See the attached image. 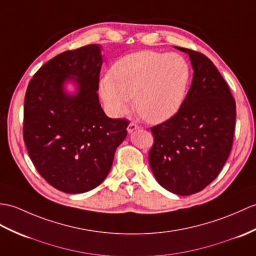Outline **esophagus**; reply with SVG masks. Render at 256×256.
<instances>
[{"label":"esophagus","instance_id":"1","mask_svg":"<svg viewBox=\"0 0 256 256\" xmlns=\"http://www.w3.org/2000/svg\"><path fill=\"white\" fill-rule=\"evenodd\" d=\"M138 128H140V126H138V124L134 123V122H130V123L128 124V133H132L133 130H138Z\"/></svg>","mask_w":256,"mask_h":256}]
</instances>
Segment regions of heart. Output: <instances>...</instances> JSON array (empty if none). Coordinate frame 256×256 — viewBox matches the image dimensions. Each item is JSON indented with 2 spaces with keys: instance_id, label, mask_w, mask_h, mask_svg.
<instances>
[{
  "instance_id": "1",
  "label": "heart",
  "mask_w": 256,
  "mask_h": 256,
  "mask_svg": "<svg viewBox=\"0 0 256 256\" xmlns=\"http://www.w3.org/2000/svg\"><path fill=\"white\" fill-rule=\"evenodd\" d=\"M191 70L179 53L140 51L122 56L100 82V96L114 116L134 104L146 121L160 123L176 114L186 98Z\"/></svg>"
}]
</instances>
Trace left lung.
Instances as JSON below:
<instances>
[{
  "label": "left lung",
  "instance_id": "obj_1",
  "mask_svg": "<svg viewBox=\"0 0 256 256\" xmlns=\"http://www.w3.org/2000/svg\"><path fill=\"white\" fill-rule=\"evenodd\" d=\"M188 53L193 80L180 109L150 128L148 160L158 183L178 195L204 190L222 171L232 148L236 100L215 65L203 53Z\"/></svg>",
  "mask_w": 256,
  "mask_h": 256
}]
</instances>
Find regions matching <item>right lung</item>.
I'll use <instances>...</instances> for the list:
<instances>
[{"instance_id": "obj_1", "label": "right lung", "mask_w": 256, "mask_h": 256, "mask_svg": "<svg viewBox=\"0 0 256 256\" xmlns=\"http://www.w3.org/2000/svg\"><path fill=\"white\" fill-rule=\"evenodd\" d=\"M100 48L64 51L30 80L24 104L22 138L44 179L58 191L84 193L97 188L111 169L116 147L126 138V118L106 116L97 90ZM68 79L79 85L76 96L62 92Z\"/></svg>"}]
</instances>
